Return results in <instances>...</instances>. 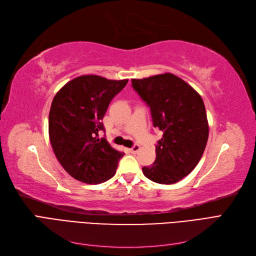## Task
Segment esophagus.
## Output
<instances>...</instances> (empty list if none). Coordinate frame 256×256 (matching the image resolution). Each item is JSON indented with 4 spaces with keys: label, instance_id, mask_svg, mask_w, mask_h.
Wrapping results in <instances>:
<instances>
[{
    "label": "esophagus",
    "instance_id": "1",
    "mask_svg": "<svg viewBox=\"0 0 256 256\" xmlns=\"http://www.w3.org/2000/svg\"><path fill=\"white\" fill-rule=\"evenodd\" d=\"M138 150H140V145H138V144H134V145L129 150V152H130L131 154H136Z\"/></svg>",
    "mask_w": 256,
    "mask_h": 256
}]
</instances>
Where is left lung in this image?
Here are the masks:
<instances>
[{"instance_id":"left-lung-1","label":"left lung","mask_w":256,"mask_h":256,"mask_svg":"<svg viewBox=\"0 0 256 256\" xmlns=\"http://www.w3.org/2000/svg\"><path fill=\"white\" fill-rule=\"evenodd\" d=\"M131 81L150 108L154 127L164 131L156 145V160L142 168L143 174L157 184L180 182L196 166L207 144L209 128L203 99L170 72Z\"/></svg>"}]
</instances>
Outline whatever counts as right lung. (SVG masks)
Here are the masks:
<instances>
[{
  "mask_svg": "<svg viewBox=\"0 0 256 256\" xmlns=\"http://www.w3.org/2000/svg\"><path fill=\"white\" fill-rule=\"evenodd\" d=\"M127 83V79L80 76L54 96L49 113L50 142L60 166L74 180L96 184L116 173L124 152L97 136L104 130L102 120L111 100Z\"/></svg>",
  "mask_w": 256,
  "mask_h": 256,
  "instance_id": "add662e5",
  "label": "right lung"
}]
</instances>
